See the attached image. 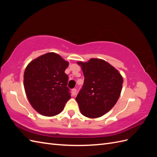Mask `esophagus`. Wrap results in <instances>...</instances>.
I'll return each mask as SVG.
<instances>
[{
	"instance_id": "esophagus-1",
	"label": "esophagus",
	"mask_w": 157,
	"mask_h": 157,
	"mask_svg": "<svg viewBox=\"0 0 157 157\" xmlns=\"http://www.w3.org/2000/svg\"><path fill=\"white\" fill-rule=\"evenodd\" d=\"M76 93H77V89H76V88H73L72 89V95H73V96H75Z\"/></svg>"
}]
</instances>
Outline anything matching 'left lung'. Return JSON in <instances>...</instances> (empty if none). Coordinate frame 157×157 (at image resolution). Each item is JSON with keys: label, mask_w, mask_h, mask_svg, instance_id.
Here are the masks:
<instances>
[{"label": "left lung", "mask_w": 157, "mask_h": 157, "mask_svg": "<svg viewBox=\"0 0 157 157\" xmlns=\"http://www.w3.org/2000/svg\"><path fill=\"white\" fill-rule=\"evenodd\" d=\"M78 64L85 78L76 97L80 112L86 117H100L115 105L121 93L123 78L115 68L102 59L94 58Z\"/></svg>", "instance_id": "1"}]
</instances>
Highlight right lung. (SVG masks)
I'll return each mask as SVG.
<instances>
[{"mask_svg":"<svg viewBox=\"0 0 157 157\" xmlns=\"http://www.w3.org/2000/svg\"><path fill=\"white\" fill-rule=\"evenodd\" d=\"M69 63L58 54L47 53L32 61L24 73V88L32 107L41 115H58L71 98Z\"/></svg>","mask_w":157,"mask_h":157,"instance_id":"obj_1","label":"right lung"}]
</instances>
